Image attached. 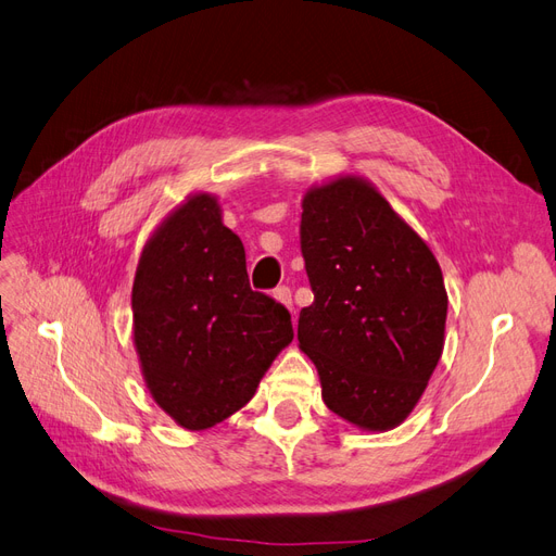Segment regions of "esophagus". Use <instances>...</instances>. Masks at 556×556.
Listing matches in <instances>:
<instances>
[{
    "mask_svg": "<svg viewBox=\"0 0 556 556\" xmlns=\"http://www.w3.org/2000/svg\"><path fill=\"white\" fill-rule=\"evenodd\" d=\"M274 296L280 301V304H285V306H288L290 311H294V306H292V292H290V288H285V285H282V288H278V290L274 292Z\"/></svg>",
    "mask_w": 556,
    "mask_h": 556,
    "instance_id": "esophagus-1",
    "label": "esophagus"
}]
</instances>
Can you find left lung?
I'll return each instance as SVG.
<instances>
[{"label": "left lung", "mask_w": 556, "mask_h": 556, "mask_svg": "<svg viewBox=\"0 0 556 556\" xmlns=\"http://www.w3.org/2000/svg\"><path fill=\"white\" fill-rule=\"evenodd\" d=\"M301 255L313 304L296 339L327 408L368 431L410 415L443 355L441 266L371 182L341 176L301 201Z\"/></svg>", "instance_id": "8db88e82"}]
</instances>
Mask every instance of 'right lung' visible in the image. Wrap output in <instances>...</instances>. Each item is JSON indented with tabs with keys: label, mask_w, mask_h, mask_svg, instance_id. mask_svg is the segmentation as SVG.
<instances>
[{
	"label": "right lung",
	"mask_w": 556,
	"mask_h": 556,
	"mask_svg": "<svg viewBox=\"0 0 556 556\" xmlns=\"http://www.w3.org/2000/svg\"><path fill=\"white\" fill-rule=\"evenodd\" d=\"M131 313L148 390L190 431L243 408L294 339L290 311L250 290L243 243L206 192L185 199L148 239Z\"/></svg>",
	"instance_id": "add662e5"
}]
</instances>
